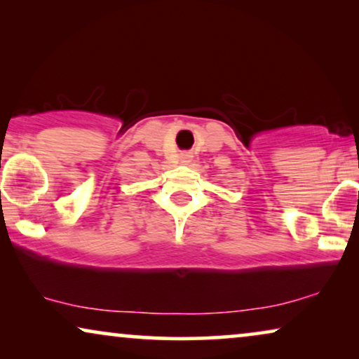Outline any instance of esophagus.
Masks as SVG:
<instances>
[{"label":"esophagus","instance_id":"1","mask_svg":"<svg viewBox=\"0 0 359 359\" xmlns=\"http://www.w3.org/2000/svg\"><path fill=\"white\" fill-rule=\"evenodd\" d=\"M189 160H191V155H188V154L181 155V161H183V163H188Z\"/></svg>","mask_w":359,"mask_h":359}]
</instances>
